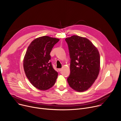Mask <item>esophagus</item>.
<instances>
[{
    "label": "esophagus",
    "instance_id": "obj_1",
    "mask_svg": "<svg viewBox=\"0 0 121 121\" xmlns=\"http://www.w3.org/2000/svg\"><path fill=\"white\" fill-rule=\"evenodd\" d=\"M58 70H59V72H61V71H62V69H61V68L59 69H58Z\"/></svg>",
    "mask_w": 121,
    "mask_h": 121
}]
</instances>
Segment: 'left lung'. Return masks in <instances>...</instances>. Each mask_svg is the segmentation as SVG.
<instances>
[{
  "label": "left lung",
  "mask_w": 121,
  "mask_h": 121,
  "mask_svg": "<svg viewBox=\"0 0 121 121\" xmlns=\"http://www.w3.org/2000/svg\"><path fill=\"white\" fill-rule=\"evenodd\" d=\"M70 61L68 83L78 92L87 90L94 83L100 69V55L96 47L88 39L73 35L66 38Z\"/></svg>",
  "instance_id": "obj_1"
}]
</instances>
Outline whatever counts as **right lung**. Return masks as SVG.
<instances>
[{
	"label": "right lung",
	"mask_w": 121,
	"mask_h": 121,
	"mask_svg": "<svg viewBox=\"0 0 121 121\" xmlns=\"http://www.w3.org/2000/svg\"><path fill=\"white\" fill-rule=\"evenodd\" d=\"M60 39L43 36L35 39L26 52L23 68L30 83L38 89L51 88L56 82L58 73L50 61V52Z\"/></svg>",
	"instance_id": "right-lung-1"
}]
</instances>
